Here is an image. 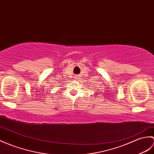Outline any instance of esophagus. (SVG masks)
Segmentation results:
<instances>
[{
	"label": "esophagus",
	"mask_w": 154,
	"mask_h": 154,
	"mask_svg": "<svg viewBox=\"0 0 154 154\" xmlns=\"http://www.w3.org/2000/svg\"><path fill=\"white\" fill-rule=\"evenodd\" d=\"M79 78V75H76V76H75V80H77Z\"/></svg>",
	"instance_id": "34e87169"
}]
</instances>
